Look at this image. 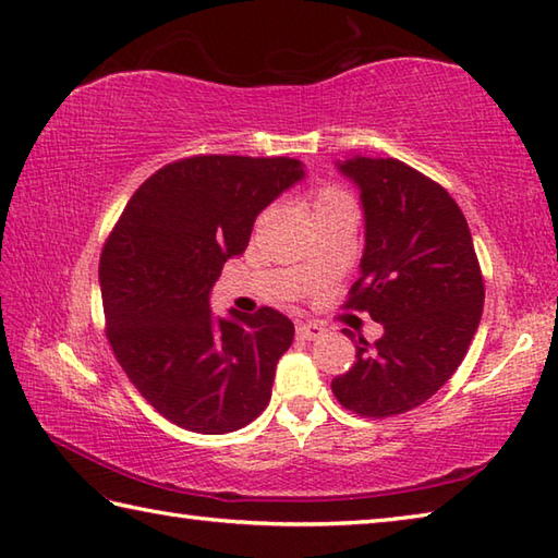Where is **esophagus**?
<instances>
[{"label":"esophagus","instance_id":"obj_1","mask_svg":"<svg viewBox=\"0 0 558 558\" xmlns=\"http://www.w3.org/2000/svg\"><path fill=\"white\" fill-rule=\"evenodd\" d=\"M322 333H324L322 324H314V322H302V324H298V337H300L302 341H314V339H319Z\"/></svg>","mask_w":558,"mask_h":558}]
</instances>
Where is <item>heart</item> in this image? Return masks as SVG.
Masks as SVG:
<instances>
[{
    "label": "heart",
    "mask_w": 558,
    "mask_h": 558,
    "mask_svg": "<svg viewBox=\"0 0 558 558\" xmlns=\"http://www.w3.org/2000/svg\"><path fill=\"white\" fill-rule=\"evenodd\" d=\"M343 202H349L347 195H343L341 190L331 187V185H324V187L314 192V211H319L324 207H331V205H343Z\"/></svg>",
    "instance_id": "heart-1"
}]
</instances>
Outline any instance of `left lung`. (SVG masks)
<instances>
[{
	"instance_id": "1",
	"label": "left lung",
	"mask_w": 558,
	"mask_h": 558,
	"mask_svg": "<svg viewBox=\"0 0 558 558\" xmlns=\"http://www.w3.org/2000/svg\"><path fill=\"white\" fill-rule=\"evenodd\" d=\"M337 168L359 187L366 219L347 307L368 312L383 337H359L356 361L331 390L361 417H392L427 402L461 366L481 324V266L463 211L437 182L395 158L353 156Z\"/></svg>"
}]
</instances>
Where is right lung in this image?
Returning <instances> with one entry per match:
<instances>
[{
	"instance_id": "obj_1",
	"label": "right lung",
	"mask_w": 558,
	"mask_h": 558,
	"mask_svg": "<svg viewBox=\"0 0 558 558\" xmlns=\"http://www.w3.org/2000/svg\"><path fill=\"white\" fill-rule=\"evenodd\" d=\"M305 178L295 158L195 156L160 168L121 211L99 258L107 339L150 408L227 434L270 402L295 327L272 307L215 317L209 292L253 221Z\"/></svg>"
}]
</instances>
